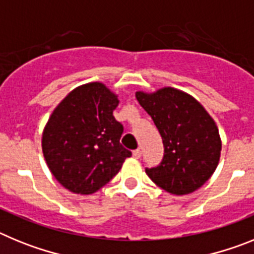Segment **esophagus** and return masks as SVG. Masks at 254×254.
<instances>
[{"instance_id": "1", "label": "esophagus", "mask_w": 254, "mask_h": 254, "mask_svg": "<svg viewBox=\"0 0 254 254\" xmlns=\"http://www.w3.org/2000/svg\"><path fill=\"white\" fill-rule=\"evenodd\" d=\"M132 155H133L134 159H140L141 158V150L140 149L133 150V151H132Z\"/></svg>"}]
</instances>
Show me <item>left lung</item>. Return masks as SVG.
I'll return each instance as SVG.
<instances>
[{
  "instance_id": "1",
  "label": "left lung",
  "mask_w": 254,
  "mask_h": 254,
  "mask_svg": "<svg viewBox=\"0 0 254 254\" xmlns=\"http://www.w3.org/2000/svg\"><path fill=\"white\" fill-rule=\"evenodd\" d=\"M136 99L151 116L164 143L160 165L146 169L149 178L177 196L202 187L214 174L221 152L212 117L193 96L174 87L137 91Z\"/></svg>"
}]
</instances>
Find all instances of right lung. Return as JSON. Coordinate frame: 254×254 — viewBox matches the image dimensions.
Returning a JSON list of instances; mask_svg holds the SVG:
<instances>
[{
	"mask_svg": "<svg viewBox=\"0 0 254 254\" xmlns=\"http://www.w3.org/2000/svg\"><path fill=\"white\" fill-rule=\"evenodd\" d=\"M118 103L104 84L89 82L73 89L51 114L42 150L51 173L66 190L94 193L132 155L120 142L123 126L113 116Z\"/></svg>",
	"mask_w": 254,
	"mask_h": 254,
	"instance_id": "add662e5",
	"label": "right lung"
}]
</instances>
